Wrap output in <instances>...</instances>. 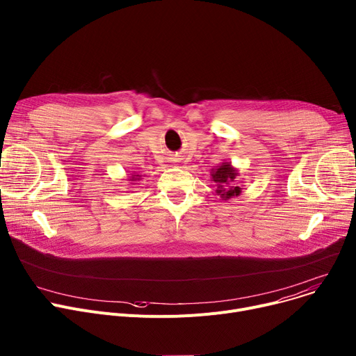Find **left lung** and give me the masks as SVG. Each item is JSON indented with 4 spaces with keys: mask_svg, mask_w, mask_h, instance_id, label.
I'll return each instance as SVG.
<instances>
[{
    "mask_svg": "<svg viewBox=\"0 0 356 356\" xmlns=\"http://www.w3.org/2000/svg\"><path fill=\"white\" fill-rule=\"evenodd\" d=\"M210 176L218 186L216 193L222 197V200H229L230 197L239 196L242 193V188L234 183L236 177L239 176V170L233 168L232 163L223 161L220 165H216L215 169H211Z\"/></svg>",
    "mask_w": 356,
    "mask_h": 356,
    "instance_id": "obj_1",
    "label": "left lung"
}]
</instances>
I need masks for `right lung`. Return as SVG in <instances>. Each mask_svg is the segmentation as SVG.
<instances>
[{
  "label": "right lung",
  "instance_id": "right-lung-1",
  "mask_svg": "<svg viewBox=\"0 0 356 356\" xmlns=\"http://www.w3.org/2000/svg\"><path fill=\"white\" fill-rule=\"evenodd\" d=\"M137 180H140V175H136V173H134V175H131V176L129 177V183H130V184H133V181H137Z\"/></svg>",
  "mask_w": 356,
  "mask_h": 356
}]
</instances>
